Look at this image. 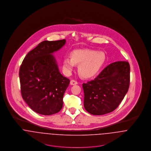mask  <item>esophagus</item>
Instances as JSON below:
<instances>
[{
  "label": "esophagus",
  "mask_w": 151,
  "mask_h": 151,
  "mask_svg": "<svg viewBox=\"0 0 151 151\" xmlns=\"http://www.w3.org/2000/svg\"><path fill=\"white\" fill-rule=\"evenodd\" d=\"M78 84V83L76 81H75V80H71V81H70V84L71 85V86H74V85H77Z\"/></svg>",
  "instance_id": "obj_1"
}]
</instances>
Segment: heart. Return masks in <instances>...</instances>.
Segmentation results:
<instances>
[{"mask_svg": "<svg viewBox=\"0 0 151 151\" xmlns=\"http://www.w3.org/2000/svg\"><path fill=\"white\" fill-rule=\"evenodd\" d=\"M71 58H66L62 61V68L65 74H70L76 65H78V72L81 77L91 78L101 71L106 61V55L103 52H97L90 49L73 50Z\"/></svg>", "mask_w": 151, "mask_h": 151, "instance_id": "1", "label": "heart"}]
</instances>
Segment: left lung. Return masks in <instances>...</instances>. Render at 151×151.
I'll return each instance as SVG.
<instances>
[{
  "label": "left lung",
  "mask_w": 151,
  "mask_h": 151,
  "mask_svg": "<svg viewBox=\"0 0 151 151\" xmlns=\"http://www.w3.org/2000/svg\"><path fill=\"white\" fill-rule=\"evenodd\" d=\"M129 73L128 62H116L108 65L93 80L84 83L86 111L93 115H102L114 110L129 90Z\"/></svg>",
  "instance_id": "1"
}]
</instances>
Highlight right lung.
I'll return each mask as SVG.
<instances>
[{
    "label": "right lung",
    "instance_id": "1",
    "mask_svg": "<svg viewBox=\"0 0 151 151\" xmlns=\"http://www.w3.org/2000/svg\"><path fill=\"white\" fill-rule=\"evenodd\" d=\"M65 40L44 41L24 59L19 71L22 97L32 110L42 115L59 112L70 80L59 72L52 53L61 49Z\"/></svg>",
    "mask_w": 151,
    "mask_h": 151
}]
</instances>
